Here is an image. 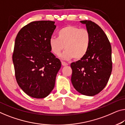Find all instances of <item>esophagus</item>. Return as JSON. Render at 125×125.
Instances as JSON below:
<instances>
[{"mask_svg": "<svg viewBox=\"0 0 125 125\" xmlns=\"http://www.w3.org/2000/svg\"><path fill=\"white\" fill-rule=\"evenodd\" d=\"M62 64L63 65V66H67V65H68L67 63L66 62H64V61H62Z\"/></svg>", "mask_w": 125, "mask_h": 125, "instance_id": "obj_1", "label": "esophagus"}]
</instances>
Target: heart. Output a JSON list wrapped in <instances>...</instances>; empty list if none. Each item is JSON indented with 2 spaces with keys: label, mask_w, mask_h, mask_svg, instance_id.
I'll return each mask as SVG.
<instances>
[{
  "label": "heart",
  "mask_w": 125,
  "mask_h": 125,
  "mask_svg": "<svg viewBox=\"0 0 125 125\" xmlns=\"http://www.w3.org/2000/svg\"><path fill=\"white\" fill-rule=\"evenodd\" d=\"M90 41V34L87 30L67 26L58 31L57 38L50 39L49 45L52 53L57 56H59L65 48L66 50L62 55L63 59L73 58L80 60L87 54Z\"/></svg>",
  "instance_id": "heart-1"
}]
</instances>
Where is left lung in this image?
I'll return each instance as SVG.
<instances>
[{
    "label": "left lung",
    "mask_w": 125,
    "mask_h": 125,
    "mask_svg": "<svg viewBox=\"0 0 125 125\" xmlns=\"http://www.w3.org/2000/svg\"><path fill=\"white\" fill-rule=\"evenodd\" d=\"M86 25L91 36L86 55L71 64V82L78 92L88 96L98 94L105 87L112 70L110 42L102 28L92 21H80Z\"/></svg>",
    "instance_id": "left-lung-1"
}]
</instances>
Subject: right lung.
Wrapping results in <instances>:
<instances>
[{
    "mask_svg": "<svg viewBox=\"0 0 125 125\" xmlns=\"http://www.w3.org/2000/svg\"><path fill=\"white\" fill-rule=\"evenodd\" d=\"M54 23L31 22L20 30L15 40L12 59L16 81L26 94L34 98H44L51 93L61 67L49 45Z\"/></svg>",
    "mask_w": 125,
    "mask_h": 125,
    "instance_id": "right-lung-1",
    "label": "right lung"
}]
</instances>
